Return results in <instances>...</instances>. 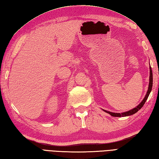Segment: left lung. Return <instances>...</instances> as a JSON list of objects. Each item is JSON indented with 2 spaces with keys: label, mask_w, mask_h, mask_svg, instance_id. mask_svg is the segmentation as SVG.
Returning <instances> with one entry per match:
<instances>
[{
  "label": "left lung",
  "mask_w": 159,
  "mask_h": 159,
  "mask_svg": "<svg viewBox=\"0 0 159 159\" xmlns=\"http://www.w3.org/2000/svg\"><path fill=\"white\" fill-rule=\"evenodd\" d=\"M152 85H153V76H152V70L151 67H150V82H149V86H148V92L146 93V95L145 96V98H143V100L141 101V103H140L139 105H137L136 107H134V109L131 110H129L127 111H125V112H123V113H114V112H111V111H108L106 110H104V111L105 112L108 113L109 114H110L111 116H114V117H123V116H130V115H132L134 114H135L137 112V111L141 110L142 108V107L143 106L145 101H147V99L148 98L149 95H150V92L152 91Z\"/></svg>",
  "instance_id": "8db88e82"
}]
</instances>
